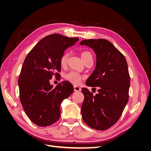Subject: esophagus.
<instances>
[{"instance_id":"1","label":"esophagus","mask_w":151,"mask_h":151,"mask_svg":"<svg viewBox=\"0 0 151 151\" xmlns=\"http://www.w3.org/2000/svg\"><path fill=\"white\" fill-rule=\"evenodd\" d=\"M74 89L75 92H78V91H81V88L77 86H74Z\"/></svg>"}]
</instances>
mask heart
<instances>
[{"label":"heart","mask_w":151,"mask_h":151,"mask_svg":"<svg viewBox=\"0 0 151 151\" xmlns=\"http://www.w3.org/2000/svg\"><path fill=\"white\" fill-rule=\"evenodd\" d=\"M89 57H92V54H91L89 51H83L81 53V57L83 58V61L84 62L87 58ZM67 59H68V53H64L60 58V60H59V63L61 67L64 68L67 65ZM84 78V77L79 74V73L74 71H70L69 72L67 73L65 75V79L67 80L68 82L71 83L78 84Z\"/></svg>","instance_id":"b5f03b06"}]
</instances>
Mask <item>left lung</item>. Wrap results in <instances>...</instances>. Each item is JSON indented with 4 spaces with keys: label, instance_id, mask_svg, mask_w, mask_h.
<instances>
[{
    "label": "left lung",
    "instance_id": "8db88e82",
    "mask_svg": "<svg viewBox=\"0 0 151 151\" xmlns=\"http://www.w3.org/2000/svg\"><path fill=\"white\" fill-rule=\"evenodd\" d=\"M80 45L93 48L96 54V65L86 84L96 87L98 91L94 96L87 88H82L84 96L82 117L92 129L106 130L119 120L129 101L130 78L127 62L124 55L106 40H84Z\"/></svg>",
    "mask_w": 151,
    "mask_h": 151
}]
</instances>
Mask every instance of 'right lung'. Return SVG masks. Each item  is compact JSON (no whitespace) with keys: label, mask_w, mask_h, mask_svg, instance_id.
I'll return each instance as SVG.
<instances>
[{"label":"right lung","mask_w":151,"mask_h":151,"mask_svg":"<svg viewBox=\"0 0 151 151\" xmlns=\"http://www.w3.org/2000/svg\"><path fill=\"white\" fill-rule=\"evenodd\" d=\"M79 40L50 35L27 55L18 79L19 99L27 116L36 125L47 127L56 122L60 116L62 101L74 91L69 82L63 81L53 88L50 79L60 75V57Z\"/></svg>","instance_id":"right-lung-1"}]
</instances>
